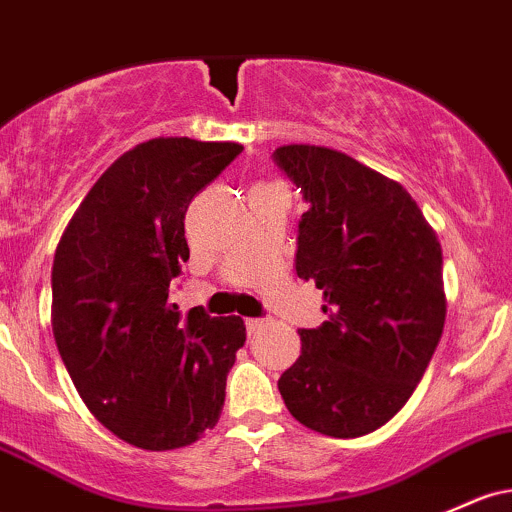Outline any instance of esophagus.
Returning <instances> with one entry per match:
<instances>
[{
	"label": "esophagus",
	"instance_id": "34e87169",
	"mask_svg": "<svg viewBox=\"0 0 512 512\" xmlns=\"http://www.w3.org/2000/svg\"><path fill=\"white\" fill-rule=\"evenodd\" d=\"M262 325H265V318H245L247 333H255V330H260Z\"/></svg>",
	"mask_w": 512,
	"mask_h": 512
}]
</instances>
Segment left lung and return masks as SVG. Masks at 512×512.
<instances>
[{
    "instance_id": "obj_1",
    "label": "left lung",
    "mask_w": 512,
    "mask_h": 512,
    "mask_svg": "<svg viewBox=\"0 0 512 512\" xmlns=\"http://www.w3.org/2000/svg\"><path fill=\"white\" fill-rule=\"evenodd\" d=\"M272 157L308 206L296 274L323 289L328 313L299 330L279 393L320 435H367L406 406L442 338V247L411 194L350 155L282 145Z\"/></svg>"
}]
</instances>
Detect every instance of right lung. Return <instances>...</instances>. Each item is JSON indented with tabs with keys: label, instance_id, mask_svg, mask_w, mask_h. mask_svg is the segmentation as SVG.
Instances as JSON below:
<instances>
[{
	"label": "right lung",
	"instance_id": "right-lung-1",
	"mask_svg": "<svg viewBox=\"0 0 512 512\" xmlns=\"http://www.w3.org/2000/svg\"><path fill=\"white\" fill-rule=\"evenodd\" d=\"M240 153L192 138L136 145L89 189L55 250V345L94 418L128 445L187 447L221 418L245 323L201 306L182 318L170 282L189 260V204Z\"/></svg>",
	"mask_w": 512,
	"mask_h": 512
}]
</instances>
